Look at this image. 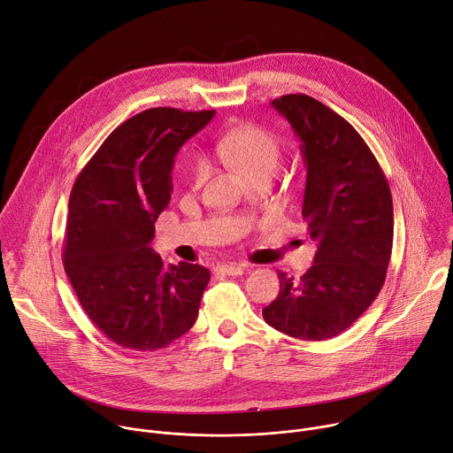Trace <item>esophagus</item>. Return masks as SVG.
Segmentation results:
<instances>
[{"instance_id":"obj_1","label":"esophagus","mask_w":453,"mask_h":453,"mask_svg":"<svg viewBox=\"0 0 453 453\" xmlns=\"http://www.w3.org/2000/svg\"><path fill=\"white\" fill-rule=\"evenodd\" d=\"M243 271H245V267H243V265H236V264L219 265V267L215 269V273L226 274V276H240V274H243Z\"/></svg>"}]
</instances>
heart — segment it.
<instances>
[{"mask_svg": "<svg viewBox=\"0 0 453 453\" xmlns=\"http://www.w3.org/2000/svg\"><path fill=\"white\" fill-rule=\"evenodd\" d=\"M219 157L234 166L247 180L273 177L281 161V145L274 134L265 128L245 123L231 128L219 138L215 147ZM210 161L197 156L191 165V182L199 186L206 180Z\"/></svg>", "mask_w": 453, "mask_h": 453, "instance_id": "obj_1", "label": "heart"}]
</instances>
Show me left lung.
Here are the masks:
<instances>
[{
  "label": "left lung",
  "instance_id": "8db88e82",
  "mask_svg": "<svg viewBox=\"0 0 453 453\" xmlns=\"http://www.w3.org/2000/svg\"><path fill=\"white\" fill-rule=\"evenodd\" d=\"M301 142L306 166L303 219L317 240L297 280L278 271L267 325L301 341L342 334L380 294L393 250V197L374 154L342 116L308 95L273 100Z\"/></svg>",
  "mask_w": 453,
  "mask_h": 453
}]
</instances>
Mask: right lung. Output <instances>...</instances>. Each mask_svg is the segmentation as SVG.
Wrapping results in <instances>:
<instances>
[{"instance_id": "obj_1", "label": "right lung", "mask_w": 453, "mask_h": 453, "mask_svg": "<svg viewBox=\"0 0 453 453\" xmlns=\"http://www.w3.org/2000/svg\"><path fill=\"white\" fill-rule=\"evenodd\" d=\"M213 114L142 111L114 128L72 188L64 271L93 325L121 348L156 351L196 325L210 271L165 267L149 243L172 197L173 157Z\"/></svg>"}]
</instances>
